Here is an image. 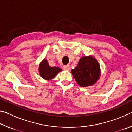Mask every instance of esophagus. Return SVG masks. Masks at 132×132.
I'll return each instance as SVG.
<instances>
[{
    "instance_id": "1",
    "label": "esophagus",
    "mask_w": 132,
    "mask_h": 132,
    "mask_svg": "<svg viewBox=\"0 0 132 132\" xmlns=\"http://www.w3.org/2000/svg\"><path fill=\"white\" fill-rule=\"evenodd\" d=\"M63 69L64 70H67L68 71L70 70V66H69V65H66V66H63Z\"/></svg>"
}]
</instances>
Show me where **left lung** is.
<instances>
[{
	"instance_id": "left-lung-1",
	"label": "left lung",
	"mask_w": 132,
	"mask_h": 132,
	"mask_svg": "<svg viewBox=\"0 0 132 132\" xmlns=\"http://www.w3.org/2000/svg\"><path fill=\"white\" fill-rule=\"evenodd\" d=\"M71 72L78 84L83 87L94 84L101 75L100 64L93 56L80 58L77 66Z\"/></svg>"
}]
</instances>
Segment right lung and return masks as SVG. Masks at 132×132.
<instances>
[{
    "mask_svg": "<svg viewBox=\"0 0 132 132\" xmlns=\"http://www.w3.org/2000/svg\"><path fill=\"white\" fill-rule=\"evenodd\" d=\"M61 71L62 69L58 67H51L49 65L48 61L45 59H44L39 65V75L42 78L46 80L53 79Z\"/></svg>",
    "mask_w": 132,
    "mask_h": 132,
    "instance_id": "1",
    "label": "right lung"
}]
</instances>
